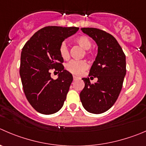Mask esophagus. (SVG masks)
I'll return each mask as SVG.
<instances>
[{
  "instance_id": "esophagus-1",
  "label": "esophagus",
  "mask_w": 146,
  "mask_h": 146,
  "mask_svg": "<svg viewBox=\"0 0 146 146\" xmlns=\"http://www.w3.org/2000/svg\"><path fill=\"white\" fill-rule=\"evenodd\" d=\"M73 80H77L78 78L77 76H73Z\"/></svg>"
}]
</instances>
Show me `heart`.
Segmentation results:
<instances>
[{
	"label": "heart",
	"mask_w": 146,
	"mask_h": 146,
	"mask_svg": "<svg viewBox=\"0 0 146 146\" xmlns=\"http://www.w3.org/2000/svg\"><path fill=\"white\" fill-rule=\"evenodd\" d=\"M75 42L78 46H80L82 48L86 50H85V54L86 56H89L90 51L88 50V49H90L91 47L92 42L88 37H87L86 35H80V36H78L75 39ZM59 53H60L62 58H63L64 60H67L70 56L69 49L68 48L67 44L65 42H63L60 44V47H59ZM66 70L71 73L72 74L79 76L85 70L87 69L88 64L84 60H72L66 65Z\"/></svg>",
	"instance_id": "b5f03b06"
}]
</instances>
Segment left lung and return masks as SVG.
<instances>
[{
    "label": "left lung",
    "instance_id": "1",
    "mask_svg": "<svg viewBox=\"0 0 146 146\" xmlns=\"http://www.w3.org/2000/svg\"><path fill=\"white\" fill-rule=\"evenodd\" d=\"M81 31L98 46L97 56L88 75L97 78L98 81L92 84L88 78H82L85 87L80 93V101L88 112L103 113L113 106L121 91L126 73L125 56L108 33L95 28H82Z\"/></svg>",
    "mask_w": 146,
    "mask_h": 146
}]
</instances>
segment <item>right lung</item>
<instances>
[{
    "label": "right lung",
    "mask_w": 146,
    "mask_h": 146,
    "mask_svg": "<svg viewBox=\"0 0 146 146\" xmlns=\"http://www.w3.org/2000/svg\"><path fill=\"white\" fill-rule=\"evenodd\" d=\"M78 29L45 27L34 33L23 48L20 66L23 88L28 101L40 113L50 115L63 107L73 76L64 69L59 47ZM52 70L59 73L56 80L50 76Z\"/></svg>",
    "instance_id": "1"
}]
</instances>
